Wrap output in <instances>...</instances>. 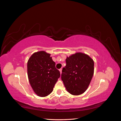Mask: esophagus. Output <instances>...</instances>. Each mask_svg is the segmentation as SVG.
Returning <instances> with one entry per match:
<instances>
[{
    "label": "esophagus",
    "mask_w": 121,
    "mask_h": 121,
    "mask_svg": "<svg viewBox=\"0 0 121 121\" xmlns=\"http://www.w3.org/2000/svg\"><path fill=\"white\" fill-rule=\"evenodd\" d=\"M59 71H60V74H61V73H62V69H59Z\"/></svg>",
    "instance_id": "34e87169"
}]
</instances>
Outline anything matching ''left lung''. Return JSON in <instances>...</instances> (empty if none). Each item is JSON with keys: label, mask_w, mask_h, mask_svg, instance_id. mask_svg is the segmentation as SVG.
Instances as JSON below:
<instances>
[{"label": "left lung", "mask_w": 121, "mask_h": 121, "mask_svg": "<svg viewBox=\"0 0 121 121\" xmlns=\"http://www.w3.org/2000/svg\"><path fill=\"white\" fill-rule=\"evenodd\" d=\"M61 78L68 92L74 95L83 93L94 74V61L88 55L77 52L67 57Z\"/></svg>", "instance_id": "1"}]
</instances>
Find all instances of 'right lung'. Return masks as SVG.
Returning a JSON list of instances; mask_svg holds the SVG:
<instances>
[{"instance_id":"1","label":"right lung","mask_w":121,"mask_h":121,"mask_svg":"<svg viewBox=\"0 0 121 121\" xmlns=\"http://www.w3.org/2000/svg\"><path fill=\"white\" fill-rule=\"evenodd\" d=\"M29 82L34 92L45 97L52 92L60 72L49 53L40 51L33 54L27 63Z\"/></svg>"}]
</instances>
